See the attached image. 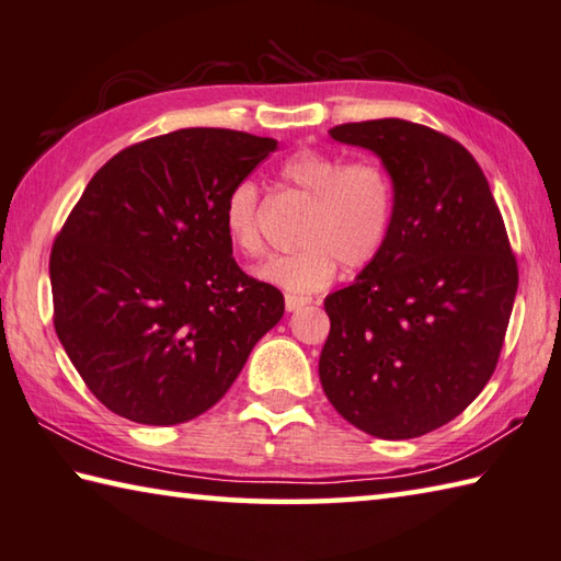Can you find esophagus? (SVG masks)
<instances>
[{
	"mask_svg": "<svg viewBox=\"0 0 561 561\" xmlns=\"http://www.w3.org/2000/svg\"><path fill=\"white\" fill-rule=\"evenodd\" d=\"M307 304H311V297H304V294H287V297H284V307H287V311H299L301 307H307Z\"/></svg>",
	"mask_w": 561,
	"mask_h": 561,
	"instance_id": "34e87169",
	"label": "esophagus"
}]
</instances>
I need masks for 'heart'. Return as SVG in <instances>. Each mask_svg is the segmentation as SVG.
I'll return each mask as SVG.
<instances>
[{"instance_id":"1","label":"heart","mask_w":561,"mask_h":561,"mask_svg":"<svg viewBox=\"0 0 561 561\" xmlns=\"http://www.w3.org/2000/svg\"><path fill=\"white\" fill-rule=\"evenodd\" d=\"M279 176L313 201L299 232L304 245L264 262L257 272L264 282L294 294L319 291L339 274L341 262L358 270L385 250L394 228L397 188L390 169L378 159L343 161L304 147L284 159ZM222 228L245 257L264 252L262 196L252 179L228 191Z\"/></svg>"}]
</instances>
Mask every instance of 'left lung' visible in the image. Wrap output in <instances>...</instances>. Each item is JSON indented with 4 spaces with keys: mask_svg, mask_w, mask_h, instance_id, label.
Returning a JSON list of instances; mask_svg holds the SVG:
<instances>
[{
    "mask_svg": "<svg viewBox=\"0 0 561 561\" xmlns=\"http://www.w3.org/2000/svg\"><path fill=\"white\" fill-rule=\"evenodd\" d=\"M375 151L397 188L385 250L325 297L319 378L343 420L414 439L471 404L501 358L517 260L488 179L463 145L385 117L331 129Z\"/></svg>",
    "mask_w": 561,
    "mask_h": 561,
    "instance_id": "8db88e82",
    "label": "left lung"
}]
</instances>
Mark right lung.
<instances>
[{
  "instance_id": "obj_1",
  "label": "right lung",
  "mask_w": 561,
  "mask_h": 561,
  "mask_svg": "<svg viewBox=\"0 0 561 561\" xmlns=\"http://www.w3.org/2000/svg\"><path fill=\"white\" fill-rule=\"evenodd\" d=\"M277 149L188 127L137 141L90 179L50 250L54 325L110 412L151 426L210 410L284 313L238 267L222 203Z\"/></svg>"
}]
</instances>
